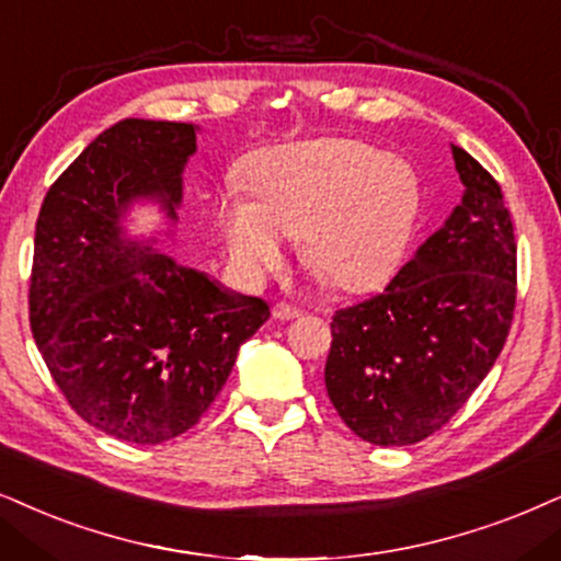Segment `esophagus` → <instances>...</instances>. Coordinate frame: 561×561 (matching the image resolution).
I'll return each mask as SVG.
<instances>
[{"instance_id":"esophagus-1","label":"esophagus","mask_w":561,"mask_h":561,"mask_svg":"<svg viewBox=\"0 0 561 561\" xmlns=\"http://www.w3.org/2000/svg\"><path fill=\"white\" fill-rule=\"evenodd\" d=\"M272 316L276 318V321H295V318H300V310L293 308V305H287V302H276Z\"/></svg>"}]
</instances>
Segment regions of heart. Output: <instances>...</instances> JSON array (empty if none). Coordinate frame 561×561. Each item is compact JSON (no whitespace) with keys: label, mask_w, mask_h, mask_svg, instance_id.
I'll return each mask as SVG.
<instances>
[{"label":"heart","mask_w":561,"mask_h":561,"mask_svg":"<svg viewBox=\"0 0 561 561\" xmlns=\"http://www.w3.org/2000/svg\"><path fill=\"white\" fill-rule=\"evenodd\" d=\"M253 198L230 191L219 230L232 266L261 282L302 238V261L342 293H367L399 268L420 217L416 170L359 139L282 147L253 162Z\"/></svg>","instance_id":"b5f03b06"}]
</instances>
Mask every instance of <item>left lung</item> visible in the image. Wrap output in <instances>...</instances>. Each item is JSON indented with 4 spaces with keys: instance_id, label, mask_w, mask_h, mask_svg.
I'll return each instance as SVG.
<instances>
[{
    "instance_id": "8db88e82",
    "label": "left lung",
    "mask_w": 561,
    "mask_h": 561,
    "mask_svg": "<svg viewBox=\"0 0 561 561\" xmlns=\"http://www.w3.org/2000/svg\"><path fill=\"white\" fill-rule=\"evenodd\" d=\"M463 198L380 295L336 310L325 391L354 435H435L497 363L513 325L517 243L500 183L453 145Z\"/></svg>"
}]
</instances>
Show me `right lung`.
Returning <instances> with one entry per match:
<instances>
[{"label":"right lung","mask_w":561,"mask_h":561,"mask_svg":"<svg viewBox=\"0 0 561 561\" xmlns=\"http://www.w3.org/2000/svg\"><path fill=\"white\" fill-rule=\"evenodd\" d=\"M196 126L124 118L48 188L35 222L31 331L64 399L105 435L158 445L194 427L268 321L196 268L131 243L122 217L158 198L170 219Z\"/></svg>","instance_id":"obj_1"}]
</instances>
